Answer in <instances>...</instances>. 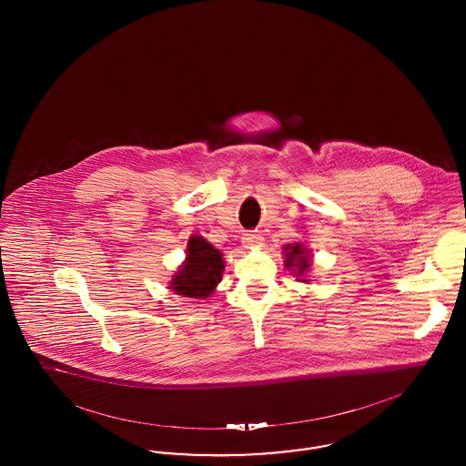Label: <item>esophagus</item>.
<instances>
[{
  "label": "esophagus",
  "instance_id": "34e87169",
  "mask_svg": "<svg viewBox=\"0 0 466 466\" xmlns=\"http://www.w3.org/2000/svg\"><path fill=\"white\" fill-rule=\"evenodd\" d=\"M264 238L258 232H246L243 234V244L246 248H255V246H262Z\"/></svg>",
  "mask_w": 466,
  "mask_h": 466
}]
</instances>
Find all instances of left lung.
Segmentation results:
<instances>
[{"label": "left lung", "instance_id": "1", "mask_svg": "<svg viewBox=\"0 0 466 466\" xmlns=\"http://www.w3.org/2000/svg\"><path fill=\"white\" fill-rule=\"evenodd\" d=\"M287 249H291L287 255V267H295L297 268V276H302L308 268H309V257L306 253V249L300 244L295 246H287ZM308 281V279H302Z\"/></svg>", "mask_w": 466, "mask_h": 466}]
</instances>
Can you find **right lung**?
<instances>
[{
	"instance_id": "right-lung-1",
	"label": "right lung",
	"mask_w": 466,
	"mask_h": 466,
	"mask_svg": "<svg viewBox=\"0 0 466 466\" xmlns=\"http://www.w3.org/2000/svg\"><path fill=\"white\" fill-rule=\"evenodd\" d=\"M223 255L200 236H192L187 246V260L173 276L171 289L179 295L204 299L222 281Z\"/></svg>"
}]
</instances>
